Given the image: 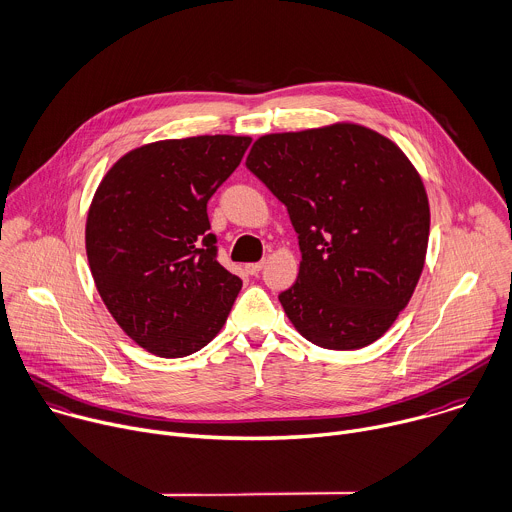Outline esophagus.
Wrapping results in <instances>:
<instances>
[{"label":"esophagus","mask_w":512,"mask_h":512,"mask_svg":"<svg viewBox=\"0 0 512 512\" xmlns=\"http://www.w3.org/2000/svg\"><path fill=\"white\" fill-rule=\"evenodd\" d=\"M264 268V260H260V262H250V264H246V270L250 272V274H258L260 270Z\"/></svg>","instance_id":"34e87169"}]
</instances>
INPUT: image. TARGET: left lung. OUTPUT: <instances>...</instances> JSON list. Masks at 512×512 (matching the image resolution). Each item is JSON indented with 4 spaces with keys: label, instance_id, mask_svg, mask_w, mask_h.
Masks as SVG:
<instances>
[{
    "label": "left lung",
    "instance_id": "1",
    "mask_svg": "<svg viewBox=\"0 0 512 512\" xmlns=\"http://www.w3.org/2000/svg\"><path fill=\"white\" fill-rule=\"evenodd\" d=\"M246 167L284 203L300 246L296 282L278 300L323 349L377 341L422 276L430 206L412 161L355 123L260 137Z\"/></svg>",
    "mask_w": 512,
    "mask_h": 512
}]
</instances>
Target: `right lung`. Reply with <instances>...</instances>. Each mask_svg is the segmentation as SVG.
<instances>
[{"mask_svg": "<svg viewBox=\"0 0 512 512\" xmlns=\"http://www.w3.org/2000/svg\"><path fill=\"white\" fill-rule=\"evenodd\" d=\"M250 143L201 135L137 147L92 197L86 256L96 290L119 327L153 355L199 351L232 311L242 280L216 258L208 201Z\"/></svg>", "mask_w": 512, "mask_h": 512, "instance_id": "right-lung-1", "label": "right lung"}]
</instances>
